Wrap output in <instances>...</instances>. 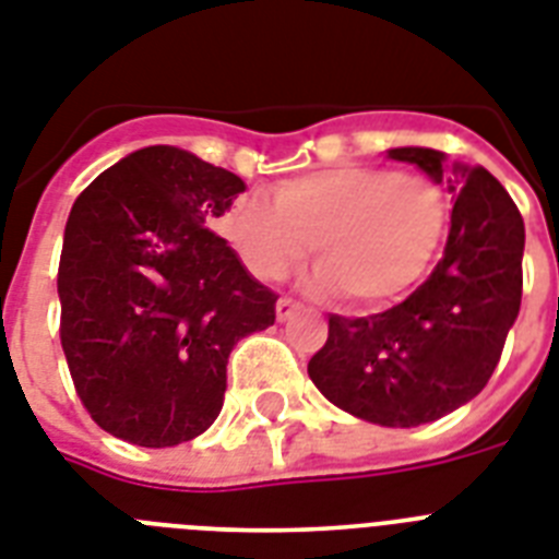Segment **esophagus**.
Here are the masks:
<instances>
[{"label": "esophagus", "instance_id": "esophagus-1", "mask_svg": "<svg viewBox=\"0 0 559 559\" xmlns=\"http://www.w3.org/2000/svg\"><path fill=\"white\" fill-rule=\"evenodd\" d=\"M295 310H298V304H295L293 298H278V304H275V316H278V321H289L295 316Z\"/></svg>", "mask_w": 559, "mask_h": 559}]
</instances>
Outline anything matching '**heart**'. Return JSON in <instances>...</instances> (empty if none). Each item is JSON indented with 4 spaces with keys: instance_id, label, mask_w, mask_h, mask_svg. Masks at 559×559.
Returning <instances> with one entry per match:
<instances>
[{
    "instance_id": "b5f03b06",
    "label": "heart",
    "mask_w": 559,
    "mask_h": 559,
    "mask_svg": "<svg viewBox=\"0 0 559 559\" xmlns=\"http://www.w3.org/2000/svg\"><path fill=\"white\" fill-rule=\"evenodd\" d=\"M224 233L255 278H287L316 249V287L376 307L405 295L433 264L448 198L421 175L342 163L281 180L272 203L240 201Z\"/></svg>"
}]
</instances>
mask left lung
<instances>
[{"label":"left lung","mask_w":559,"mask_h":559,"mask_svg":"<svg viewBox=\"0 0 559 559\" xmlns=\"http://www.w3.org/2000/svg\"><path fill=\"white\" fill-rule=\"evenodd\" d=\"M453 194L444 255L421 287L376 316H330L307 365L312 384L358 419L416 428L442 419L488 384L523 301L525 224L483 166H444L433 148H390Z\"/></svg>","instance_id":"obj_1"}]
</instances>
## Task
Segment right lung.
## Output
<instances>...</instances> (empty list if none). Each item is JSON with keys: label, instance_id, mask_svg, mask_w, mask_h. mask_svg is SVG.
<instances>
[{"label": "right lung", "instance_id": "right-lung-1", "mask_svg": "<svg viewBox=\"0 0 559 559\" xmlns=\"http://www.w3.org/2000/svg\"><path fill=\"white\" fill-rule=\"evenodd\" d=\"M247 186L175 146L122 157L71 206L59 255V342L99 428L140 448L201 437L224 407L235 344L275 321L209 229Z\"/></svg>", "mask_w": 559, "mask_h": 559}]
</instances>
